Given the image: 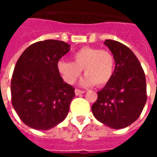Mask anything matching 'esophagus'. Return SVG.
<instances>
[{
	"instance_id": "esophagus-1",
	"label": "esophagus",
	"mask_w": 157,
	"mask_h": 157,
	"mask_svg": "<svg viewBox=\"0 0 157 157\" xmlns=\"http://www.w3.org/2000/svg\"><path fill=\"white\" fill-rule=\"evenodd\" d=\"M85 93V91L84 90H78V89H76L75 90V94H76V95H80V94H82Z\"/></svg>"
}]
</instances>
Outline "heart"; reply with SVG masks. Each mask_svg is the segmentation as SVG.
Here are the masks:
<instances>
[{
    "mask_svg": "<svg viewBox=\"0 0 157 157\" xmlns=\"http://www.w3.org/2000/svg\"><path fill=\"white\" fill-rule=\"evenodd\" d=\"M72 58L74 62L60 60L57 64L58 71L67 83H75L81 76L82 69L86 75L81 80L82 86L94 84L100 87L108 83L112 77L115 59L109 50L85 46L76 50Z\"/></svg>",
    "mask_w": 157,
    "mask_h": 157,
    "instance_id": "b5f03b06",
    "label": "heart"
}]
</instances>
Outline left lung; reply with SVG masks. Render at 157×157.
Segmentation results:
<instances>
[{
  "label": "left lung",
  "mask_w": 157,
  "mask_h": 157,
  "mask_svg": "<svg viewBox=\"0 0 157 157\" xmlns=\"http://www.w3.org/2000/svg\"><path fill=\"white\" fill-rule=\"evenodd\" d=\"M115 59L113 75L91 110L98 121L112 129H123L141 115L147 101L146 77L139 59L122 43L106 40Z\"/></svg>",
  "instance_id": "1"
}]
</instances>
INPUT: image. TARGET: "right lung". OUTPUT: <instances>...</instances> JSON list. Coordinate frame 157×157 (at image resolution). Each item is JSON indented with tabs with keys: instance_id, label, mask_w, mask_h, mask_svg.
I'll list each match as a JSON object with an SVG mask.
<instances>
[{
	"instance_id": "obj_1",
	"label": "right lung",
	"mask_w": 157,
	"mask_h": 157,
	"mask_svg": "<svg viewBox=\"0 0 157 157\" xmlns=\"http://www.w3.org/2000/svg\"><path fill=\"white\" fill-rule=\"evenodd\" d=\"M70 46L61 40L38 41L28 46L16 63L11 78V101L28 126L46 130L66 118L75 89L63 82L57 64Z\"/></svg>"
}]
</instances>
